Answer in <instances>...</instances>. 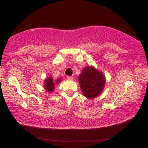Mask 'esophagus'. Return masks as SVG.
Returning a JSON list of instances; mask_svg holds the SVG:
<instances>
[{"label": "esophagus", "instance_id": "obj_1", "mask_svg": "<svg viewBox=\"0 0 148 148\" xmlns=\"http://www.w3.org/2000/svg\"><path fill=\"white\" fill-rule=\"evenodd\" d=\"M67 78H68L69 80H72L74 77H73L72 76H67Z\"/></svg>", "mask_w": 148, "mask_h": 148}]
</instances>
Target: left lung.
Masks as SVG:
<instances>
[{
  "mask_svg": "<svg viewBox=\"0 0 148 148\" xmlns=\"http://www.w3.org/2000/svg\"><path fill=\"white\" fill-rule=\"evenodd\" d=\"M78 82L84 95L91 99L101 95L106 84V78L103 73L93 66H87L78 76Z\"/></svg>",
  "mask_w": 148,
  "mask_h": 148,
  "instance_id": "1",
  "label": "left lung"
}]
</instances>
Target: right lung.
Returning a JSON list of instances; mask_svg holds the SVG:
<instances>
[{"label": "right lung", "instance_id": "obj_1", "mask_svg": "<svg viewBox=\"0 0 148 148\" xmlns=\"http://www.w3.org/2000/svg\"><path fill=\"white\" fill-rule=\"evenodd\" d=\"M61 81L60 78H58L56 80V82H54L53 80V78L51 76H48L46 79H45V83H44V86L45 88L47 90V92H51L53 91L54 88H55V82L56 84H58L59 82Z\"/></svg>", "mask_w": 148, "mask_h": 148}]
</instances>
